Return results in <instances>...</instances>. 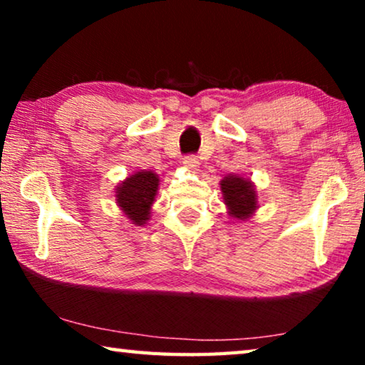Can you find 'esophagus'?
<instances>
[{
	"instance_id": "obj_1",
	"label": "esophagus",
	"mask_w": 365,
	"mask_h": 365,
	"mask_svg": "<svg viewBox=\"0 0 365 365\" xmlns=\"http://www.w3.org/2000/svg\"><path fill=\"white\" fill-rule=\"evenodd\" d=\"M182 163H184V166H187L189 169L199 168V159H197V156H194V154H187V156H184Z\"/></svg>"
}]
</instances>
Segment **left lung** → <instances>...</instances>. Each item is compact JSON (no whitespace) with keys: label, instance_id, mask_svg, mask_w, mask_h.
<instances>
[{"label":"left lung","instance_id":"1","mask_svg":"<svg viewBox=\"0 0 365 365\" xmlns=\"http://www.w3.org/2000/svg\"><path fill=\"white\" fill-rule=\"evenodd\" d=\"M224 201L237 219H246L256 209V191L252 184L239 176H229L221 181Z\"/></svg>","mask_w":365,"mask_h":365}]
</instances>
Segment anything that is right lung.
<instances>
[{
  "label": "right lung",
  "instance_id": "1",
  "mask_svg": "<svg viewBox=\"0 0 365 365\" xmlns=\"http://www.w3.org/2000/svg\"><path fill=\"white\" fill-rule=\"evenodd\" d=\"M159 179L153 171L133 174L118 187V204L134 224L141 226L149 216V207L158 192Z\"/></svg>",
  "mask_w": 365,
  "mask_h": 365
}]
</instances>
